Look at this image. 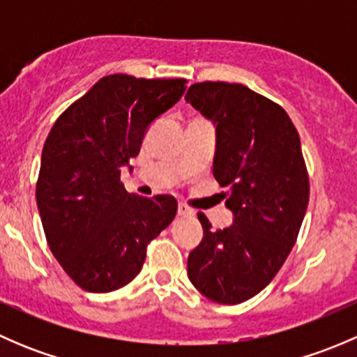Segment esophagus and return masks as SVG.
I'll list each match as a JSON object with an SVG mask.
<instances>
[{"mask_svg":"<svg viewBox=\"0 0 357 357\" xmlns=\"http://www.w3.org/2000/svg\"><path fill=\"white\" fill-rule=\"evenodd\" d=\"M178 214L183 215V218H193V215H195V211H193V208H190L188 205L179 204L178 205Z\"/></svg>","mask_w":357,"mask_h":357,"instance_id":"34e87169","label":"esophagus"}]
</instances>
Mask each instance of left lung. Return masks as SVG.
I'll return each instance as SVG.
<instances>
[{"label": "left lung", "mask_w": 357, "mask_h": 357, "mask_svg": "<svg viewBox=\"0 0 357 357\" xmlns=\"http://www.w3.org/2000/svg\"><path fill=\"white\" fill-rule=\"evenodd\" d=\"M185 100L215 124L212 172L233 212L218 231L199 212L204 238L188 278L211 301L240 304L269 285L297 242L309 202L301 138L278 103L243 84L195 82Z\"/></svg>", "instance_id": "8db88e82"}]
</instances>
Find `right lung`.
Wrapping results in <instances>:
<instances>
[{
	"label": "right lung",
	"instance_id": "obj_1",
	"mask_svg": "<svg viewBox=\"0 0 357 357\" xmlns=\"http://www.w3.org/2000/svg\"><path fill=\"white\" fill-rule=\"evenodd\" d=\"M186 79L112 74L56 119L43 146L36 200L50 250L86 291L105 294L142 271L146 245L178 211L171 195L126 192L121 167L146 129L179 102Z\"/></svg>",
	"mask_w": 357,
	"mask_h": 357
}]
</instances>
